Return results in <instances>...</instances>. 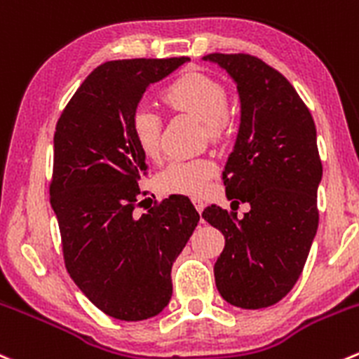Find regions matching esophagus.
<instances>
[{
	"instance_id": "1",
	"label": "esophagus",
	"mask_w": 359,
	"mask_h": 359,
	"mask_svg": "<svg viewBox=\"0 0 359 359\" xmlns=\"http://www.w3.org/2000/svg\"><path fill=\"white\" fill-rule=\"evenodd\" d=\"M193 203H194V207H196V210L201 214V212H203V208H205V201L200 200V198H193Z\"/></svg>"
}]
</instances>
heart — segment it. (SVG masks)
Segmentation results:
<instances>
[{
    "label": "heart",
    "instance_id": "obj_1",
    "mask_svg": "<svg viewBox=\"0 0 359 359\" xmlns=\"http://www.w3.org/2000/svg\"><path fill=\"white\" fill-rule=\"evenodd\" d=\"M163 100L170 109L203 121L210 138H219L224 131L228 95L212 76L203 73L182 75L166 87ZM131 135L145 158H158L161 149V117L158 112L149 107H138L131 116ZM214 173L215 165L210 159H182L170 163L158 182L163 193L200 196Z\"/></svg>",
    "mask_w": 359,
    "mask_h": 359
}]
</instances>
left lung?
Segmentation results:
<instances>
[{
    "label": "left lung",
    "mask_w": 359,
    "mask_h": 359,
    "mask_svg": "<svg viewBox=\"0 0 359 359\" xmlns=\"http://www.w3.org/2000/svg\"><path fill=\"white\" fill-rule=\"evenodd\" d=\"M203 61L228 72L240 98L238 135L222 172L231 212L210 205L201 214L226 240L215 286L235 307H270L293 290L318 231L316 124L290 80L261 59L215 52ZM238 203L251 205L242 219Z\"/></svg>",
    "instance_id": "8db88e82"
}]
</instances>
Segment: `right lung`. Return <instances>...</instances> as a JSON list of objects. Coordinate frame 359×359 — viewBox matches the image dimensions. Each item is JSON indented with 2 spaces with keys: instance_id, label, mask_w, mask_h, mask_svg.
<instances>
[{
  "instance_id": "add662e5",
  "label": "right lung",
  "mask_w": 359,
  "mask_h": 359,
  "mask_svg": "<svg viewBox=\"0 0 359 359\" xmlns=\"http://www.w3.org/2000/svg\"><path fill=\"white\" fill-rule=\"evenodd\" d=\"M189 57L103 62L82 82L57 121L50 205L73 283L121 321L158 316L172 298V264L200 214L187 196L135 215L145 156L131 116L145 89Z\"/></svg>"
}]
</instances>
